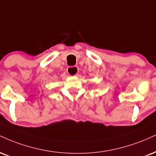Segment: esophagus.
Masks as SVG:
<instances>
[{"mask_svg": "<svg viewBox=\"0 0 156 156\" xmlns=\"http://www.w3.org/2000/svg\"><path fill=\"white\" fill-rule=\"evenodd\" d=\"M67 72L71 76H76L78 75V67L76 66L68 67L67 69Z\"/></svg>", "mask_w": 156, "mask_h": 156, "instance_id": "esophagus-1", "label": "esophagus"}]
</instances>
